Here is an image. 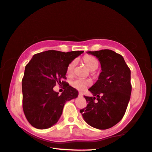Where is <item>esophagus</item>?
Instances as JSON below:
<instances>
[{
    "label": "esophagus",
    "instance_id": "obj_1",
    "mask_svg": "<svg viewBox=\"0 0 152 152\" xmlns=\"http://www.w3.org/2000/svg\"><path fill=\"white\" fill-rule=\"evenodd\" d=\"M78 96H79V97H83V93H82V92H79Z\"/></svg>",
    "mask_w": 152,
    "mask_h": 152
}]
</instances>
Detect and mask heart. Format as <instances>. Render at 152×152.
<instances>
[{
  "label": "heart",
  "mask_w": 152,
  "mask_h": 152,
  "mask_svg": "<svg viewBox=\"0 0 152 152\" xmlns=\"http://www.w3.org/2000/svg\"><path fill=\"white\" fill-rule=\"evenodd\" d=\"M83 61L85 65L87 66L88 68L91 71H94L99 66L98 60L95 57L91 56V55H85L83 57ZM76 62L75 60L72 61L69 63V64L67 67V74L70 76L73 73L74 69L75 67ZM71 85L74 88L78 89L79 91H83L90 85V82L88 80H82V79H75L71 82Z\"/></svg>",
  "instance_id": "1"
}]
</instances>
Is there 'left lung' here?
<instances>
[{
  "label": "left lung",
  "mask_w": 152,
  "mask_h": 152,
  "mask_svg": "<svg viewBox=\"0 0 152 152\" xmlns=\"http://www.w3.org/2000/svg\"><path fill=\"white\" fill-rule=\"evenodd\" d=\"M87 53L98 58L102 72L88 89L94 97L84 96L88 104L80 112L90 126L107 129L118 123L126 112L132 90L131 70L123 57L112 50Z\"/></svg>",
  "instance_id": "8db88e82"
}]
</instances>
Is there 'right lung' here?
<instances>
[{"label": "right lung", "instance_id": "add662e5", "mask_svg": "<svg viewBox=\"0 0 152 152\" xmlns=\"http://www.w3.org/2000/svg\"><path fill=\"white\" fill-rule=\"evenodd\" d=\"M83 52L47 50L34 55L26 65L22 79L23 110L32 126L46 129L53 126L66 102L78 97V91L63 80L66 79L67 66ZM56 83L64 85L61 95L53 91Z\"/></svg>", "mask_w": 152, "mask_h": 152}]
</instances>
